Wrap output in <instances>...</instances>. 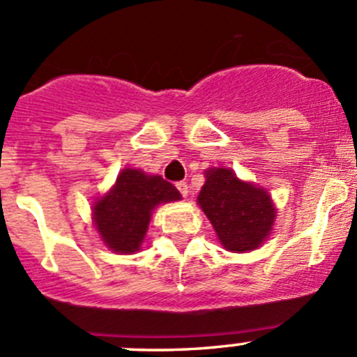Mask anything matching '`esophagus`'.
Returning a JSON list of instances; mask_svg holds the SVG:
<instances>
[{"instance_id": "obj_1", "label": "esophagus", "mask_w": 357, "mask_h": 357, "mask_svg": "<svg viewBox=\"0 0 357 357\" xmlns=\"http://www.w3.org/2000/svg\"><path fill=\"white\" fill-rule=\"evenodd\" d=\"M176 188H178V192L181 193L183 197H188V185H186L185 181H179V183H176Z\"/></svg>"}]
</instances>
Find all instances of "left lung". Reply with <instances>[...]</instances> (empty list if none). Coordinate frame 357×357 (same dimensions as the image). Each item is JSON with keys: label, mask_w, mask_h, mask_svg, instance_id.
<instances>
[{"label": "left lung", "mask_w": 357, "mask_h": 357, "mask_svg": "<svg viewBox=\"0 0 357 357\" xmlns=\"http://www.w3.org/2000/svg\"><path fill=\"white\" fill-rule=\"evenodd\" d=\"M197 202L226 250H255L275 225L276 208L269 193L238 179L231 169L205 171V185Z\"/></svg>", "instance_id": "8db88e82"}]
</instances>
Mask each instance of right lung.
Returning <instances> with one entry per match:
<instances>
[{
    "label": "right lung",
    "mask_w": 357,
    "mask_h": 357,
    "mask_svg": "<svg viewBox=\"0 0 357 357\" xmlns=\"http://www.w3.org/2000/svg\"><path fill=\"white\" fill-rule=\"evenodd\" d=\"M179 199L181 193L162 176L124 169L110 192L95 202L93 221L110 250L135 254L145 240L153 208Z\"/></svg>",
    "instance_id": "1"
}]
</instances>
